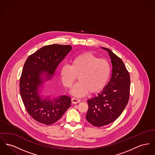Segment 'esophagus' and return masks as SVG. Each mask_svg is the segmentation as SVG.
Listing matches in <instances>:
<instances>
[{
    "mask_svg": "<svg viewBox=\"0 0 155 155\" xmlns=\"http://www.w3.org/2000/svg\"><path fill=\"white\" fill-rule=\"evenodd\" d=\"M81 102V101L79 99H76V98H72V103L73 104H76V103H79Z\"/></svg>",
    "mask_w": 155,
    "mask_h": 155,
    "instance_id": "obj_1",
    "label": "esophagus"
}]
</instances>
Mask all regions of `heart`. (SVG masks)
Returning <instances> with one entry per match:
<instances>
[{"instance_id":"b5f03b06","label":"heart","mask_w":155,"mask_h":155,"mask_svg":"<svg viewBox=\"0 0 155 155\" xmlns=\"http://www.w3.org/2000/svg\"><path fill=\"white\" fill-rule=\"evenodd\" d=\"M110 66L104 59L97 58L91 53H84L76 56L71 65L64 66L61 69V78L63 85L71 88L78 77L79 83L73 87L71 93L83 96L90 92H101L109 81Z\"/></svg>"}]
</instances>
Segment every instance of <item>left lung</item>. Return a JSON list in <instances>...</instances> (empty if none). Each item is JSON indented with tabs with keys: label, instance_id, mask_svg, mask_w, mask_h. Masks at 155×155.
Here are the masks:
<instances>
[{
	"label": "left lung",
	"instance_id": "8db88e82",
	"mask_svg": "<svg viewBox=\"0 0 155 155\" xmlns=\"http://www.w3.org/2000/svg\"><path fill=\"white\" fill-rule=\"evenodd\" d=\"M107 51L112 64V76L102 92L87 101L86 118L93 126L102 127L114 122L124 111L130 93V75L124 62L110 49Z\"/></svg>",
	"mask_w": 155,
	"mask_h": 155
}]
</instances>
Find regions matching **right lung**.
<instances>
[{
    "label": "right lung",
    "instance_id": "1",
    "mask_svg": "<svg viewBox=\"0 0 155 155\" xmlns=\"http://www.w3.org/2000/svg\"><path fill=\"white\" fill-rule=\"evenodd\" d=\"M71 49V45H47L31 54L25 63L19 82L21 97L28 113L39 123L56 122L71 105V99L67 96L51 99L43 86Z\"/></svg>",
    "mask_w": 155,
    "mask_h": 155
}]
</instances>
